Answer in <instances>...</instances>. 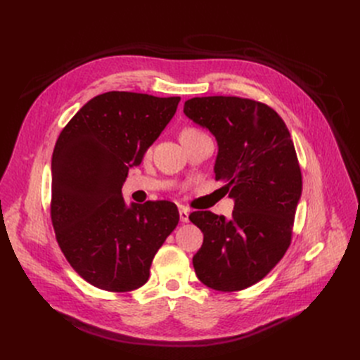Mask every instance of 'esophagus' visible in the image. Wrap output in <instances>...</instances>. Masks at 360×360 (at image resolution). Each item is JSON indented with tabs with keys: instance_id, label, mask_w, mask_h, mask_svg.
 Here are the masks:
<instances>
[{
	"instance_id": "obj_1",
	"label": "esophagus",
	"mask_w": 360,
	"mask_h": 360,
	"mask_svg": "<svg viewBox=\"0 0 360 360\" xmlns=\"http://www.w3.org/2000/svg\"><path fill=\"white\" fill-rule=\"evenodd\" d=\"M179 214H180V221H181V222H189V210L180 208Z\"/></svg>"
}]
</instances>
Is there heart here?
I'll return each mask as SVG.
<instances>
[{
    "label": "heart",
    "mask_w": 360,
    "mask_h": 360,
    "mask_svg": "<svg viewBox=\"0 0 360 360\" xmlns=\"http://www.w3.org/2000/svg\"><path fill=\"white\" fill-rule=\"evenodd\" d=\"M189 131H196V130H193V129H186V130H183V133H189Z\"/></svg>",
    "instance_id": "heart-1"
}]
</instances>
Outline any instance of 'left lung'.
Segmentation results:
<instances>
[{
  "mask_svg": "<svg viewBox=\"0 0 360 360\" xmlns=\"http://www.w3.org/2000/svg\"><path fill=\"white\" fill-rule=\"evenodd\" d=\"M184 114L217 141L215 180L234 199L231 218L196 211L203 233L193 256L198 278L219 292L261 281L284 256L302 196V173L283 118L262 102L202 96L184 102Z\"/></svg>",
  "mask_w": 360,
  "mask_h": 360,
  "instance_id": "obj_1",
  "label": "left lung"
}]
</instances>
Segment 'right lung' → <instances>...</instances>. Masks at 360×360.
<instances>
[{
	"mask_svg": "<svg viewBox=\"0 0 360 360\" xmlns=\"http://www.w3.org/2000/svg\"><path fill=\"white\" fill-rule=\"evenodd\" d=\"M179 96L107 92L86 102L54 148L51 219L79 276L107 292H131L149 278L153 256L179 224L173 202L123 199L129 168L176 114Z\"/></svg>",
	"mask_w": 360,
	"mask_h": 360,
	"instance_id": "obj_1",
	"label": "right lung"
}]
</instances>
